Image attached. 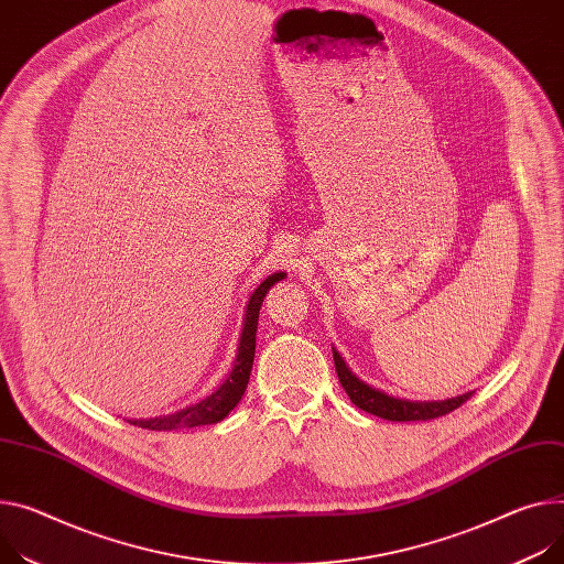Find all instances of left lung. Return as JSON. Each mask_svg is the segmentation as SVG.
I'll return each instance as SVG.
<instances>
[{"mask_svg":"<svg viewBox=\"0 0 564 564\" xmlns=\"http://www.w3.org/2000/svg\"><path fill=\"white\" fill-rule=\"evenodd\" d=\"M334 352V366L338 372V381L345 388V393L352 400V404H357L361 411L383 417V420H393V422H413V420H433L447 415L449 411L458 409L465 400H469V395L474 391H467L463 395L456 398H447V400H431V402H420V400H402V398H393L379 388H372L370 383H366L364 379H359L350 366L343 361V357L338 355L336 348H332Z\"/></svg>","mask_w":564,"mask_h":564,"instance_id":"obj_1","label":"left lung"}]
</instances>
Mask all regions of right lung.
<instances>
[{
  "mask_svg": "<svg viewBox=\"0 0 564 564\" xmlns=\"http://www.w3.org/2000/svg\"><path fill=\"white\" fill-rule=\"evenodd\" d=\"M286 273H273L267 280L257 284V289L250 293L246 314H243V327L237 345V357L232 361V368L228 377L219 383L216 391L205 395L200 402L189 404L176 413L169 415H158V417H140V420H128L135 426L151 429V431H181V429H192V426H203V424H216L221 422L230 411L239 404V400L246 393V386L250 379L252 370V359H254V334H257V321H259V310H262V302L269 293V289L284 280Z\"/></svg>",
  "mask_w": 564,
  "mask_h": 564,
  "instance_id": "right-lung-1",
  "label": "right lung"
}]
</instances>
